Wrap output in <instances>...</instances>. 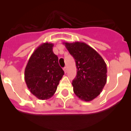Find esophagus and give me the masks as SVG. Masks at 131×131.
<instances>
[{"mask_svg":"<svg viewBox=\"0 0 131 131\" xmlns=\"http://www.w3.org/2000/svg\"><path fill=\"white\" fill-rule=\"evenodd\" d=\"M63 71H64V72L66 73L67 71H68V68H67V67H65V68H63Z\"/></svg>","mask_w":131,"mask_h":131,"instance_id":"esophagus-1","label":"esophagus"}]
</instances>
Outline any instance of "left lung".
<instances>
[{
  "label": "left lung",
  "mask_w": 131,
  "mask_h": 131,
  "mask_svg": "<svg viewBox=\"0 0 131 131\" xmlns=\"http://www.w3.org/2000/svg\"><path fill=\"white\" fill-rule=\"evenodd\" d=\"M63 44L75 60L77 75L72 82L74 93L83 101H91L100 94L107 81L106 62L84 42Z\"/></svg>",
  "instance_id": "obj_1"
}]
</instances>
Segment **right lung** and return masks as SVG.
Here are the masks:
<instances>
[{
	"mask_svg": "<svg viewBox=\"0 0 131 131\" xmlns=\"http://www.w3.org/2000/svg\"><path fill=\"white\" fill-rule=\"evenodd\" d=\"M53 47L52 43L41 44L31 54L25 69L27 86L40 100H47L54 95L64 74Z\"/></svg>",
	"mask_w": 131,
	"mask_h": 131,
	"instance_id": "add662e5",
	"label": "right lung"
}]
</instances>
